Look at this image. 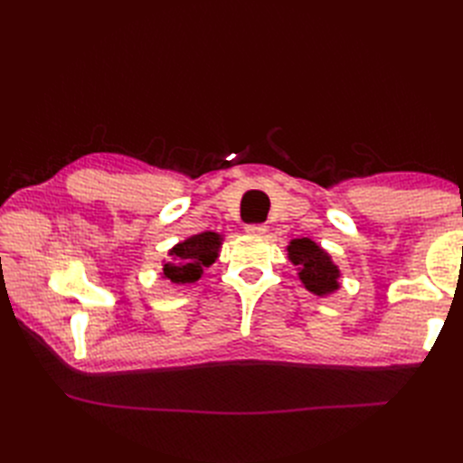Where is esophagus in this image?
I'll return each instance as SVG.
<instances>
[{"instance_id": "1", "label": "esophagus", "mask_w": 463, "mask_h": 463, "mask_svg": "<svg viewBox=\"0 0 463 463\" xmlns=\"http://www.w3.org/2000/svg\"><path fill=\"white\" fill-rule=\"evenodd\" d=\"M245 232L249 235H253V237H262L266 233V226H264V223H249Z\"/></svg>"}]
</instances>
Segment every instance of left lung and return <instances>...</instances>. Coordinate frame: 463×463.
<instances>
[{
	"label": "left lung",
	"mask_w": 463,
	"mask_h": 463,
	"mask_svg": "<svg viewBox=\"0 0 463 463\" xmlns=\"http://www.w3.org/2000/svg\"><path fill=\"white\" fill-rule=\"evenodd\" d=\"M288 259L293 266H298V276L307 291L326 298L340 289V269L326 250L309 237L291 240L288 245Z\"/></svg>",
	"instance_id": "left-lung-1"
}]
</instances>
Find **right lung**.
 <instances>
[{"instance_id":"1","label":"right lung","mask_w":463,"mask_h":463,"mask_svg":"<svg viewBox=\"0 0 463 463\" xmlns=\"http://www.w3.org/2000/svg\"><path fill=\"white\" fill-rule=\"evenodd\" d=\"M222 241L223 237L216 232H203L179 241L167 250L170 260H164L162 278L174 286L194 284L204 269L216 262Z\"/></svg>"}]
</instances>
